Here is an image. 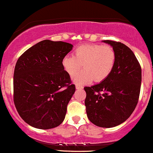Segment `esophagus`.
Masks as SVG:
<instances>
[{"mask_svg": "<svg viewBox=\"0 0 153 153\" xmlns=\"http://www.w3.org/2000/svg\"><path fill=\"white\" fill-rule=\"evenodd\" d=\"M83 88V86H82V85H80V84L79 83L76 84V89H81V88Z\"/></svg>", "mask_w": 153, "mask_h": 153, "instance_id": "esophagus-1", "label": "esophagus"}]
</instances>
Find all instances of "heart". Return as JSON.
<instances>
[{"label": "heart", "mask_w": 153, "mask_h": 153, "mask_svg": "<svg viewBox=\"0 0 153 153\" xmlns=\"http://www.w3.org/2000/svg\"><path fill=\"white\" fill-rule=\"evenodd\" d=\"M116 62V53L108 45L87 44L77 47L74 56H67L62 60L64 70L71 76L77 74L82 68L84 69L74 77L76 83H87L94 79L101 82L111 74Z\"/></svg>", "instance_id": "1"}]
</instances>
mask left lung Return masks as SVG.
<instances>
[{"mask_svg":"<svg viewBox=\"0 0 153 153\" xmlns=\"http://www.w3.org/2000/svg\"><path fill=\"white\" fill-rule=\"evenodd\" d=\"M116 53L114 68L99 84L84 88L87 116L91 123L112 128L126 121L138 103L141 85V67L134 52L120 42L104 40Z\"/></svg>","mask_w":153,"mask_h":153,"instance_id":"left-lung-1","label":"left lung"}]
</instances>
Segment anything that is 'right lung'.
<instances>
[{"label": "right lung", "mask_w": 153, "mask_h": 153, "mask_svg": "<svg viewBox=\"0 0 153 153\" xmlns=\"http://www.w3.org/2000/svg\"><path fill=\"white\" fill-rule=\"evenodd\" d=\"M73 45L44 40L25 51L16 64L13 101L22 119L30 126L50 129L62 124L75 85L62 60Z\"/></svg>", "instance_id": "add662e5"}]
</instances>
